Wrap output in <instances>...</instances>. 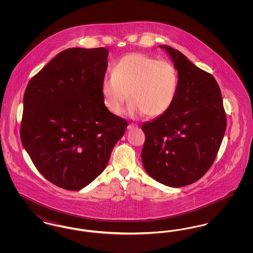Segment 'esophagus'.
Wrapping results in <instances>:
<instances>
[{
  "label": "esophagus",
  "instance_id": "1",
  "mask_svg": "<svg viewBox=\"0 0 253 253\" xmlns=\"http://www.w3.org/2000/svg\"><path fill=\"white\" fill-rule=\"evenodd\" d=\"M135 128H137V125H136V124H132V123H130V124L127 126V129H128V130H132V129H135Z\"/></svg>",
  "mask_w": 253,
  "mask_h": 253
}]
</instances>
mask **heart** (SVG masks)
Instances as JSON below:
<instances>
[{
    "label": "heart",
    "instance_id": "heart-1",
    "mask_svg": "<svg viewBox=\"0 0 253 253\" xmlns=\"http://www.w3.org/2000/svg\"><path fill=\"white\" fill-rule=\"evenodd\" d=\"M177 89L175 66L142 53L122 57L100 84L103 103L114 115L121 114L128 97L132 99L126 110L131 117L163 115L174 102Z\"/></svg>",
    "mask_w": 253,
    "mask_h": 253
}]
</instances>
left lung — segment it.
I'll return each instance as SVG.
<instances>
[{"instance_id":"1","label":"left lung","mask_w":253,"mask_h":253,"mask_svg":"<svg viewBox=\"0 0 253 253\" xmlns=\"http://www.w3.org/2000/svg\"><path fill=\"white\" fill-rule=\"evenodd\" d=\"M178 72L174 102L166 113L142 124L141 152L147 173L168 187L199 180L212 165L227 127L221 90L215 79L180 51L159 45Z\"/></svg>"}]
</instances>
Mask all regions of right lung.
<instances>
[{"label":"right lung","instance_id":"right-lung-1","mask_svg":"<svg viewBox=\"0 0 253 253\" xmlns=\"http://www.w3.org/2000/svg\"><path fill=\"white\" fill-rule=\"evenodd\" d=\"M108 49L61 51L34 76L24 96L21 140L54 185L79 191L104 170L127 121L103 103Z\"/></svg>","mask_w":253,"mask_h":253}]
</instances>
